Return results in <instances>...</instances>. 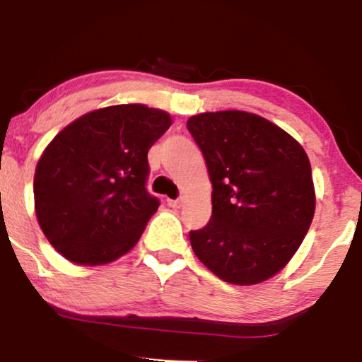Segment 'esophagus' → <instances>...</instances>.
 I'll return each instance as SVG.
<instances>
[{"label":"esophagus","mask_w":362,"mask_h":362,"mask_svg":"<svg viewBox=\"0 0 362 362\" xmlns=\"http://www.w3.org/2000/svg\"><path fill=\"white\" fill-rule=\"evenodd\" d=\"M168 206L173 207V209H178V207L184 206V197H180V199H168Z\"/></svg>","instance_id":"esophagus-1"}]
</instances>
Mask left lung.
Listing matches in <instances>:
<instances>
[{"instance_id":"1","label":"left lung","mask_w":362,"mask_h":362,"mask_svg":"<svg viewBox=\"0 0 362 362\" xmlns=\"http://www.w3.org/2000/svg\"><path fill=\"white\" fill-rule=\"evenodd\" d=\"M213 184V216L190 231L197 259L219 279L252 286L293 259L315 214L308 155L271 120L243 110L187 120Z\"/></svg>"}]
</instances>
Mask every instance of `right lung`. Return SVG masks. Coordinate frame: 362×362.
Returning <instances> with one entry per match:
<instances>
[{"label": "right lung", "instance_id": "add662e5", "mask_svg": "<svg viewBox=\"0 0 362 362\" xmlns=\"http://www.w3.org/2000/svg\"><path fill=\"white\" fill-rule=\"evenodd\" d=\"M170 126L165 110L112 105L73 120L47 144L35 168V214L64 259L103 265L139 242L160 206L146 190L148 151Z\"/></svg>", "mask_w": 362, "mask_h": 362}]
</instances>
